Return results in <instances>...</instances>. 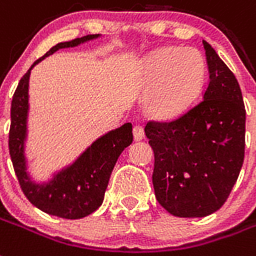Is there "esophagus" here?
Returning a JSON list of instances; mask_svg holds the SVG:
<instances>
[{
	"label": "esophagus",
	"instance_id": "34e87169",
	"mask_svg": "<svg viewBox=\"0 0 256 256\" xmlns=\"http://www.w3.org/2000/svg\"><path fill=\"white\" fill-rule=\"evenodd\" d=\"M144 136H146V134H144V128H142V126H134V138L136 140V142H140V140H142L144 138Z\"/></svg>",
	"mask_w": 256,
	"mask_h": 256
}]
</instances>
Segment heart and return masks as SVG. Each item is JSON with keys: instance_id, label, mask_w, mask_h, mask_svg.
I'll return each instance as SVG.
<instances>
[{"instance_id": "b5f03b06", "label": "heart", "mask_w": 256, "mask_h": 256, "mask_svg": "<svg viewBox=\"0 0 256 256\" xmlns=\"http://www.w3.org/2000/svg\"><path fill=\"white\" fill-rule=\"evenodd\" d=\"M142 80L150 89L148 112L164 120L178 118L188 112L202 92L206 61L194 48H162L146 58Z\"/></svg>"}]
</instances>
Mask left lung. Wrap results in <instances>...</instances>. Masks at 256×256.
<instances>
[{"label":"left lung","mask_w":256,"mask_h":256,"mask_svg":"<svg viewBox=\"0 0 256 256\" xmlns=\"http://www.w3.org/2000/svg\"><path fill=\"white\" fill-rule=\"evenodd\" d=\"M203 46L210 72L203 101L175 122L146 126L155 154L156 199L179 218H203L220 208L244 160L240 86L215 49L207 41Z\"/></svg>","instance_id":"8db88e82"}]
</instances>
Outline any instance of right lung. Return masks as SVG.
Here are the masks:
<instances>
[{
	"label": "right lung",
	"instance_id": "add662e5",
	"mask_svg": "<svg viewBox=\"0 0 256 256\" xmlns=\"http://www.w3.org/2000/svg\"><path fill=\"white\" fill-rule=\"evenodd\" d=\"M98 37L100 34H88L54 45L24 74L12 100L9 152L21 190L28 200L37 208L64 219H81L100 207L114 164L122 150L130 146L134 140L132 124L126 122L120 128L102 134L72 164L54 172L48 182L36 183L28 172L25 156L29 114V77L30 70L40 61L58 49L77 46Z\"/></svg>",
	"mask_w": 256,
	"mask_h": 256
}]
</instances>
